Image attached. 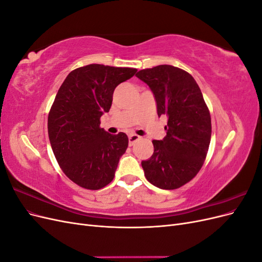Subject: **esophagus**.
<instances>
[{"instance_id": "esophagus-1", "label": "esophagus", "mask_w": 262, "mask_h": 262, "mask_svg": "<svg viewBox=\"0 0 262 262\" xmlns=\"http://www.w3.org/2000/svg\"><path fill=\"white\" fill-rule=\"evenodd\" d=\"M141 139L140 136H138V134H130L129 136V143L130 145H132L133 143H136L137 141H139Z\"/></svg>"}]
</instances>
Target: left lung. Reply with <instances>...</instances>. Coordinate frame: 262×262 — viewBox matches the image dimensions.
Wrapping results in <instances>:
<instances>
[{
	"label": "left lung",
	"instance_id": "1",
	"mask_svg": "<svg viewBox=\"0 0 262 262\" xmlns=\"http://www.w3.org/2000/svg\"><path fill=\"white\" fill-rule=\"evenodd\" d=\"M152 90L157 115L167 116L166 137L153 140L154 153L142 162L145 178L165 190L193 179L207 158L212 125L200 87L185 70L163 64L136 74Z\"/></svg>",
	"mask_w": 262,
	"mask_h": 262
}]
</instances>
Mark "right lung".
Returning <instances> with one entry per match:
<instances>
[{"label":"right lung","instance_id":"add662e5","mask_svg":"<svg viewBox=\"0 0 262 262\" xmlns=\"http://www.w3.org/2000/svg\"><path fill=\"white\" fill-rule=\"evenodd\" d=\"M137 71L89 64L70 72L59 89L48 116L49 140L60 168L77 186L99 190L113 181L129 139L107 133L100 117L112 107L116 87Z\"/></svg>","mask_w":262,"mask_h":262}]
</instances>
